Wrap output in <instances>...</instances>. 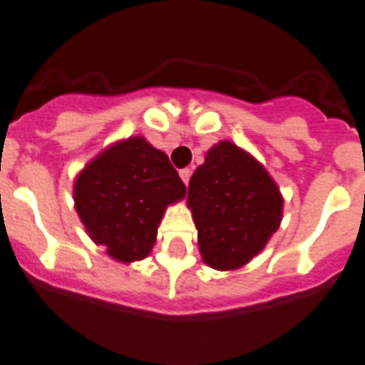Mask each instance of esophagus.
Wrapping results in <instances>:
<instances>
[{"mask_svg":"<svg viewBox=\"0 0 365 365\" xmlns=\"http://www.w3.org/2000/svg\"><path fill=\"white\" fill-rule=\"evenodd\" d=\"M179 175H180V179H182V182H185V185H188V180H190V175H192V171H190L188 168H185V170L179 171Z\"/></svg>","mask_w":365,"mask_h":365,"instance_id":"34e87169","label":"esophagus"}]
</instances>
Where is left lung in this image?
<instances>
[{
    "label": "left lung",
    "mask_w": 365,
    "mask_h": 365,
    "mask_svg": "<svg viewBox=\"0 0 365 365\" xmlns=\"http://www.w3.org/2000/svg\"><path fill=\"white\" fill-rule=\"evenodd\" d=\"M205 264L235 270L267 246L282 222L284 197L269 171L231 141L210 147L188 185Z\"/></svg>",
    "instance_id": "8db88e82"
}]
</instances>
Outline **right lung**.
Masks as SVG:
<instances>
[{
  "label": "right lung",
  "instance_id": "right-lung-1",
  "mask_svg": "<svg viewBox=\"0 0 365 365\" xmlns=\"http://www.w3.org/2000/svg\"><path fill=\"white\" fill-rule=\"evenodd\" d=\"M185 195L168 155L141 135L102 150L74 180V207L87 235L121 263L150 254L165 209Z\"/></svg>",
  "mask_w": 365,
  "mask_h": 365
}]
</instances>
